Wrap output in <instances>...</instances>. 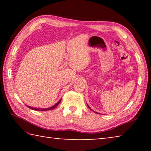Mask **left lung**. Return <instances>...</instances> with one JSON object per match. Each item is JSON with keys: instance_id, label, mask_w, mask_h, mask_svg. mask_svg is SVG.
<instances>
[{"instance_id": "1", "label": "left lung", "mask_w": 151, "mask_h": 151, "mask_svg": "<svg viewBox=\"0 0 151 151\" xmlns=\"http://www.w3.org/2000/svg\"><path fill=\"white\" fill-rule=\"evenodd\" d=\"M87 106H88V108H89V109H90L91 110V111H93V110H92V109H91L90 108V107H89V106L88 105V104H87ZM94 112H95V113H96V114H99V113H98V112H95V111H94Z\"/></svg>"}]
</instances>
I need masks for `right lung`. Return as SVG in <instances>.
I'll return each instance as SVG.
<instances>
[{"mask_svg":"<svg viewBox=\"0 0 151 151\" xmlns=\"http://www.w3.org/2000/svg\"><path fill=\"white\" fill-rule=\"evenodd\" d=\"M61 101V99H60L59 101H58L57 103H56L55 104H54V105L52 106L51 107H49V108H35V107H32V106H27L29 108L31 109L32 110H35V111H49V110H52L54 109L55 107H57L58 106V104L60 103V102Z\"/></svg>","mask_w":151,"mask_h":151,"instance_id":"add662e5","label":"right lung"}]
</instances>
